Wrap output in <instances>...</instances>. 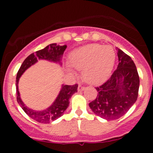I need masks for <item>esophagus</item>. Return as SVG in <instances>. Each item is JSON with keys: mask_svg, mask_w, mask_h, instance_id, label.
<instances>
[{"mask_svg": "<svg viewBox=\"0 0 153 153\" xmlns=\"http://www.w3.org/2000/svg\"><path fill=\"white\" fill-rule=\"evenodd\" d=\"M84 89H85V87H84V86H81V85L78 86V90L79 91V92H81V91H84Z\"/></svg>", "mask_w": 153, "mask_h": 153, "instance_id": "1", "label": "esophagus"}]
</instances>
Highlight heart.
<instances>
[{
	"mask_svg": "<svg viewBox=\"0 0 153 153\" xmlns=\"http://www.w3.org/2000/svg\"><path fill=\"white\" fill-rule=\"evenodd\" d=\"M115 59L116 53L112 46L91 44L74 51L71 54L69 64L78 70H82V78L86 83L99 85L109 78ZM69 71L72 72L70 69Z\"/></svg>",
	"mask_w": 153,
	"mask_h": 153,
	"instance_id": "obj_1",
	"label": "heart"
}]
</instances>
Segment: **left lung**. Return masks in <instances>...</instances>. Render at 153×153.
<instances>
[{"instance_id": "1", "label": "left lung", "mask_w": 153, "mask_h": 153, "mask_svg": "<svg viewBox=\"0 0 153 153\" xmlns=\"http://www.w3.org/2000/svg\"><path fill=\"white\" fill-rule=\"evenodd\" d=\"M118 65L107 81L96 87L97 98L89 104L92 112L106 120H116L138 98L139 76L132 58L116 47Z\"/></svg>"}]
</instances>
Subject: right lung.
<instances>
[{"label": "right lung", "mask_w": 153, "mask_h": 153, "mask_svg": "<svg viewBox=\"0 0 153 153\" xmlns=\"http://www.w3.org/2000/svg\"><path fill=\"white\" fill-rule=\"evenodd\" d=\"M67 46L56 45V44H52L48 45L44 49L37 51L35 53L29 55L21 64L16 77V95L17 101L22 108L23 110L31 118L42 124H48L51 121L56 120L57 118L62 116L64 111L67 109L69 104V99L75 92L78 91V84L75 85H62L60 93L52 104L47 109L42 111H35L29 109L24 104L20 97V92L18 91V81L22 74L30 67L31 66L38 62V60L44 59L52 62L58 63L61 64L64 52Z\"/></svg>", "instance_id": "right-lung-1"}]
</instances>
